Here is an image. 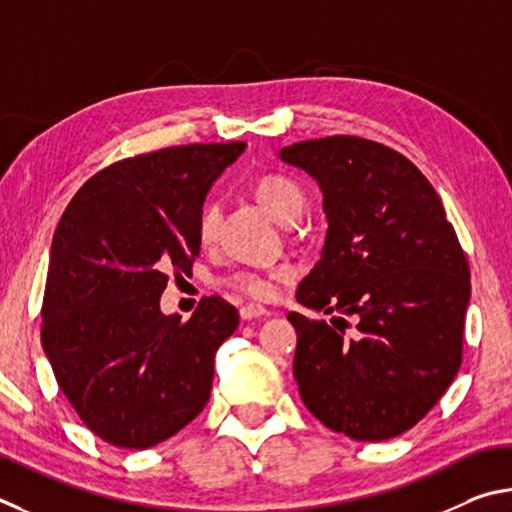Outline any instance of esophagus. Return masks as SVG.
<instances>
[{"label": "esophagus", "mask_w": 512, "mask_h": 512, "mask_svg": "<svg viewBox=\"0 0 512 512\" xmlns=\"http://www.w3.org/2000/svg\"><path fill=\"white\" fill-rule=\"evenodd\" d=\"M272 312L261 306H254V303H247V306L240 308V319L249 321V319H258V317H270Z\"/></svg>", "instance_id": "esophagus-1"}]
</instances>
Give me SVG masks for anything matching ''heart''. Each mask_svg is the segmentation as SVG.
Listing matches in <instances>:
<instances>
[{"label": "heart", "instance_id": "obj_1", "mask_svg": "<svg viewBox=\"0 0 512 512\" xmlns=\"http://www.w3.org/2000/svg\"><path fill=\"white\" fill-rule=\"evenodd\" d=\"M256 195L263 206L270 211L276 220L288 222L292 218H299L306 209V193L303 188L294 182L288 175H265L258 179ZM222 218V206L215 197H209L202 204L200 215H197V236L204 242H213L215 233H218ZM294 276L290 265H274L265 267V270H236L229 276H224V285L233 292L245 294V297L254 301H270L276 297L279 283L290 281Z\"/></svg>", "mask_w": 512, "mask_h": 512}]
</instances>
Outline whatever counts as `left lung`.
<instances>
[{
    "label": "left lung",
    "mask_w": 512,
    "mask_h": 512,
    "mask_svg": "<svg viewBox=\"0 0 512 512\" xmlns=\"http://www.w3.org/2000/svg\"><path fill=\"white\" fill-rule=\"evenodd\" d=\"M317 179L328 215L319 263L290 312L294 378L310 414L353 441H387L427 416L463 360L470 265L434 186L398 150L335 134L283 148ZM348 318L356 321L348 338Z\"/></svg>",
    "instance_id": "obj_1"
}]
</instances>
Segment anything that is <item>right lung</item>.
Segmentation results:
<instances>
[{
  "mask_svg": "<svg viewBox=\"0 0 512 512\" xmlns=\"http://www.w3.org/2000/svg\"><path fill=\"white\" fill-rule=\"evenodd\" d=\"M245 141L191 143L114 161L80 186L51 242L42 346L60 391L105 443L146 450L206 407L238 310L204 297L159 312L168 274H191L204 195Z\"/></svg>",
  "mask_w": 512,
  "mask_h": 512,
  "instance_id": "add662e5",
  "label": "right lung"
}]
</instances>
